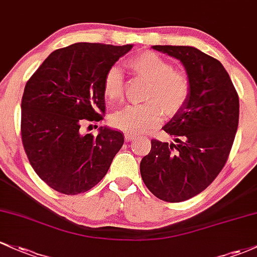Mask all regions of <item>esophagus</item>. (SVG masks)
I'll return each instance as SVG.
<instances>
[{
    "instance_id": "obj_1",
    "label": "esophagus",
    "mask_w": 257,
    "mask_h": 257,
    "mask_svg": "<svg viewBox=\"0 0 257 257\" xmlns=\"http://www.w3.org/2000/svg\"><path fill=\"white\" fill-rule=\"evenodd\" d=\"M134 138H137V137H135V134H132V133L124 134V139H125L126 142H131V140H133Z\"/></svg>"
}]
</instances>
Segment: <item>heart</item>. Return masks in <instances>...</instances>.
<instances>
[{
  "label": "heart",
  "mask_w": 257,
  "mask_h": 257,
  "mask_svg": "<svg viewBox=\"0 0 257 257\" xmlns=\"http://www.w3.org/2000/svg\"><path fill=\"white\" fill-rule=\"evenodd\" d=\"M138 77L150 81L142 106H126L111 117V125L124 133L139 134L162 119V114L172 117L182 109L190 95V79L183 70L174 69L170 61L151 51H143L126 61ZM103 94L109 103L123 98V74L118 67L107 70L103 79Z\"/></svg>",
  "instance_id": "heart-1"
}]
</instances>
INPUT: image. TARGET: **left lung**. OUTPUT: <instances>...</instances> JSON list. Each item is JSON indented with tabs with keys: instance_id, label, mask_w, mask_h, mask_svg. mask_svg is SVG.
<instances>
[{
	"instance_id": "1",
	"label": "left lung",
	"mask_w": 257,
	"mask_h": 257,
	"mask_svg": "<svg viewBox=\"0 0 257 257\" xmlns=\"http://www.w3.org/2000/svg\"><path fill=\"white\" fill-rule=\"evenodd\" d=\"M152 49L182 62L190 79V95L163 126L176 143L152 139L140 173L155 196L182 202L205 190L227 162L238 129L239 97L216 58L191 46L155 45Z\"/></svg>"
}]
</instances>
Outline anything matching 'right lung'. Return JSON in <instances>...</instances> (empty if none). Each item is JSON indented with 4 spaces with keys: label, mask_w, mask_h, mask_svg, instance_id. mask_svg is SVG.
I'll return each instance as SVG.
<instances>
[{
    "label": "right lung",
    "mask_w": 257,
    "mask_h": 257,
    "mask_svg": "<svg viewBox=\"0 0 257 257\" xmlns=\"http://www.w3.org/2000/svg\"><path fill=\"white\" fill-rule=\"evenodd\" d=\"M132 47L73 44L53 51L28 80L22 142L36 174L58 193L77 195L94 188L123 146L120 132L100 126L94 137L81 134L80 125L103 119V79Z\"/></svg>",
    "instance_id": "obj_1"
}]
</instances>
